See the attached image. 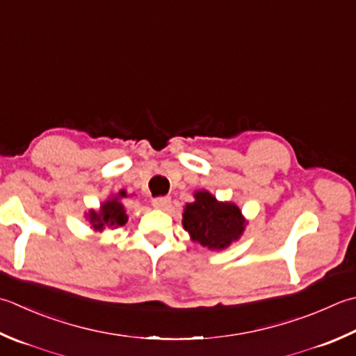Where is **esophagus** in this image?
Instances as JSON below:
<instances>
[{
	"label": "esophagus",
	"mask_w": 356,
	"mask_h": 356,
	"mask_svg": "<svg viewBox=\"0 0 356 356\" xmlns=\"http://www.w3.org/2000/svg\"><path fill=\"white\" fill-rule=\"evenodd\" d=\"M170 204H171V197L168 196H160V197L152 199V207L156 208H166Z\"/></svg>",
	"instance_id": "34e87169"
}]
</instances>
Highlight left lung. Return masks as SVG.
<instances>
[{"label":"left lung","instance_id":"left-lung-1","mask_svg":"<svg viewBox=\"0 0 356 356\" xmlns=\"http://www.w3.org/2000/svg\"><path fill=\"white\" fill-rule=\"evenodd\" d=\"M194 199L182 214V225L191 241L210 250H224L241 238L247 220L238 205L219 202L204 190L194 193Z\"/></svg>","mask_w":356,"mask_h":356}]
</instances>
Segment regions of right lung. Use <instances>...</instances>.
<instances>
[{
    "mask_svg": "<svg viewBox=\"0 0 356 356\" xmlns=\"http://www.w3.org/2000/svg\"><path fill=\"white\" fill-rule=\"evenodd\" d=\"M127 197V191H118L117 196L109 197L106 202L100 205V210H90L88 213L89 224L92 225L95 232H103L104 228H117L123 227L128 222V214L124 211V207L120 199Z\"/></svg>",
    "mask_w": 356,
    "mask_h": 356,
    "instance_id": "right-lung-1",
    "label": "right lung"
}]
</instances>
